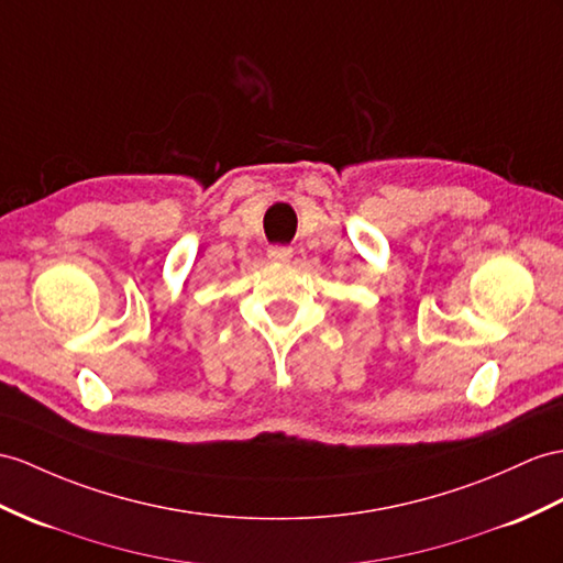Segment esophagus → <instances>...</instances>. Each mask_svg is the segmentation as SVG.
<instances>
[{
	"mask_svg": "<svg viewBox=\"0 0 563 563\" xmlns=\"http://www.w3.org/2000/svg\"><path fill=\"white\" fill-rule=\"evenodd\" d=\"M294 255V251L289 249V245H269L267 251V257L272 260V263H289Z\"/></svg>",
	"mask_w": 563,
	"mask_h": 563,
	"instance_id": "1",
	"label": "esophagus"
}]
</instances>
